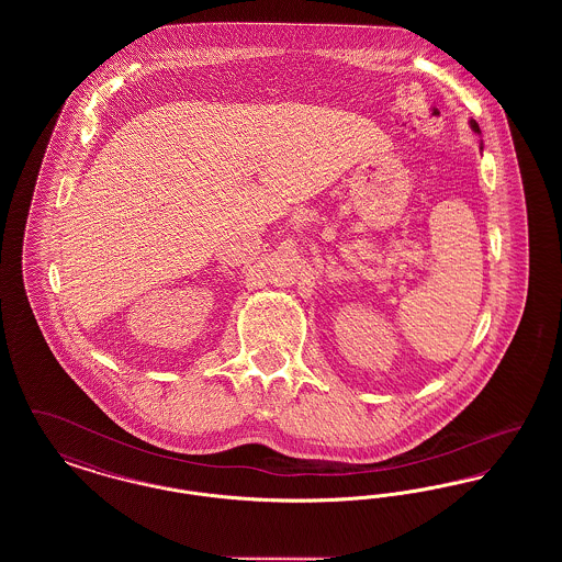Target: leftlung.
Wrapping results in <instances>:
<instances>
[{"label":"left lung","instance_id":"1","mask_svg":"<svg viewBox=\"0 0 562 562\" xmlns=\"http://www.w3.org/2000/svg\"><path fill=\"white\" fill-rule=\"evenodd\" d=\"M470 128H472V131H474V133L481 134V126H479V124H476V120H470Z\"/></svg>","mask_w":562,"mask_h":562}]
</instances>
